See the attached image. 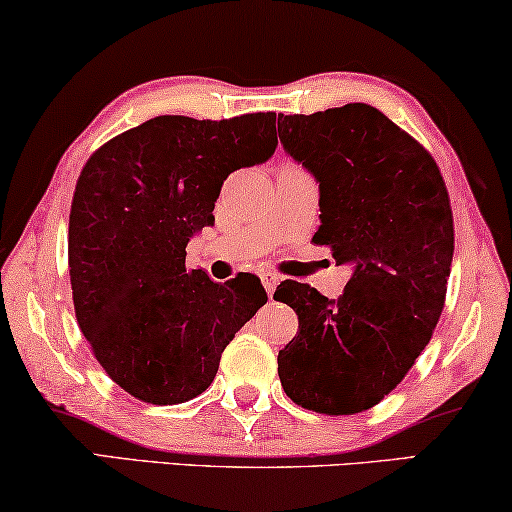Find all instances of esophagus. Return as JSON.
<instances>
[{
    "instance_id": "1",
    "label": "esophagus",
    "mask_w": 512,
    "mask_h": 512,
    "mask_svg": "<svg viewBox=\"0 0 512 512\" xmlns=\"http://www.w3.org/2000/svg\"><path fill=\"white\" fill-rule=\"evenodd\" d=\"M261 282L265 286V291H268V296H272L279 284V275H275V272H261Z\"/></svg>"
}]
</instances>
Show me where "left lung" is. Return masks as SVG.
I'll return each instance as SVG.
<instances>
[{"label":"left lung","instance_id":"1","mask_svg":"<svg viewBox=\"0 0 512 512\" xmlns=\"http://www.w3.org/2000/svg\"><path fill=\"white\" fill-rule=\"evenodd\" d=\"M277 132L319 181L312 242L354 265L338 300L293 279L277 286L298 314L277 373L300 408L356 415L403 382L436 331L454 254L450 195L431 153L370 104L279 114Z\"/></svg>","mask_w":512,"mask_h":512}]
</instances>
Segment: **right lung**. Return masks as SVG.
Masks as SVG:
<instances>
[{
    "label": "right lung",
    "instance_id": "add662e5",
    "mask_svg": "<svg viewBox=\"0 0 512 512\" xmlns=\"http://www.w3.org/2000/svg\"><path fill=\"white\" fill-rule=\"evenodd\" d=\"M275 118L156 116L83 165L67 240L76 321L104 373L139 401L200 396L228 342L268 303L249 272L216 284L188 270L186 244L214 223L228 174L275 153Z\"/></svg>",
    "mask_w": 512,
    "mask_h": 512
}]
</instances>
